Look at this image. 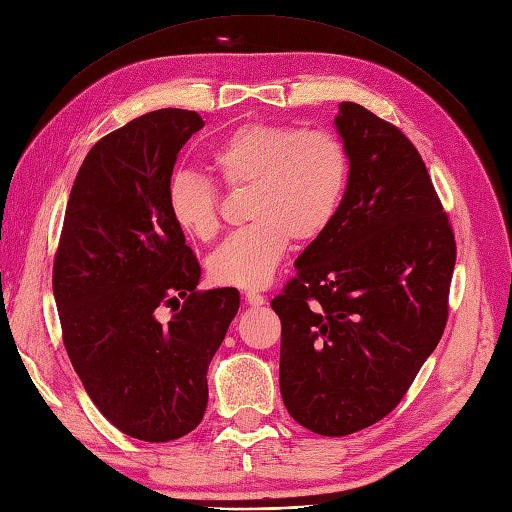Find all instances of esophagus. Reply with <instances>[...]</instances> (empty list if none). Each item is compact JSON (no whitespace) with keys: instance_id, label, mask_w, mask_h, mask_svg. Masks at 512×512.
Masks as SVG:
<instances>
[{"instance_id":"34e87169","label":"esophagus","mask_w":512,"mask_h":512,"mask_svg":"<svg viewBox=\"0 0 512 512\" xmlns=\"http://www.w3.org/2000/svg\"><path fill=\"white\" fill-rule=\"evenodd\" d=\"M245 302L249 304V306H254V308H258V306H263L267 299L260 295V293H254V291H247L245 293Z\"/></svg>"}]
</instances>
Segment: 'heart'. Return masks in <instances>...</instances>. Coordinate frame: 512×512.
<instances>
[{
    "instance_id": "obj_1",
    "label": "heart",
    "mask_w": 512,
    "mask_h": 512,
    "mask_svg": "<svg viewBox=\"0 0 512 512\" xmlns=\"http://www.w3.org/2000/svg\"><path fill=\"white\" fill-rule=\"evenodd\" d=\"M210 167L230 191L247 189V228L232 234L208 260L221 286L263 289L286 249L313 243L339 217L352 180V156L339 134L326 128L254 121L232 130L213 152ZM167 213L195 241L221 230L219 189L193 171L173 173Z\"/></svg>"
}]
</instances>
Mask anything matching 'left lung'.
<instances>
[{
  "label": "left lung",
  "mask_w": 512,
  "mask_h": 512,
  "mask_svg": "<svg viewBox=\"0 0 512 512\" xmlns=\"http://www.w3.org/2000/svg\"><path fill=\"white\" fill-rule=\"evenodd\" d=\"M334 123L350 189L271 299L284 406L323 436L369 428L402 402L443 336L456 265L452 223L408 136L354 102Z\"/></svg>",
  "instance_id": "left-lung-1"
}]
</instances>
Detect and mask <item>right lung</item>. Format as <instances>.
<instances>
[{
	"label": "right lung",
	"mask_w": 512,
	"mask_h": 512,
	"mask_svg": "<svg viewBox=\"0 0 512 512\" xmlns=\"http://www.w3.org/2000/svg\"><path fill=\"white\" fill-rule=\"evenodd\" d=\"M199 128L195 110L162 108L99 139L73 182L54 258L73 369L112 426L149 443L202 421L206 371L239 310L236 289L197 291L202 269L167 213L173 165Z\"/></svg>",
	"instance_id": "1"
}]
</instances>
